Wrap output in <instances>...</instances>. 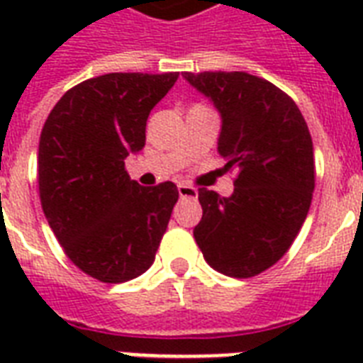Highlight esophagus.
Listing matches in <instances>:
<instances>
[{"instance_id":"1","label":"esophagus","mask_w":363,"mask_h":363,"mask_svg":"<svg viewBox=\"0 0 363 363\" xmlns=\"http://www.w3.org/2000/svg\"><path fill=\"white\" fill-rule=\"evenodd\" d=\"M179 196H181L182 199H196L198 198V190L194 186H188V184H179Z\"/></svg>"}]
</instances>
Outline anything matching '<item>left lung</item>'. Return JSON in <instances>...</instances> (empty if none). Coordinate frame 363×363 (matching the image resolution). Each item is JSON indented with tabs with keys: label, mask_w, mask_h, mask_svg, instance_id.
<instances>
[{
	"label": "left lung",
	"mask_w": 363,
	"mask_h": 363,
	"mask_svg": "<svg viewBox=\"0 0 363 363\" xmlns=\"http://www.w3.org/2000/svg\"><path fill=\"white\" fill-rule=\"evenodd\" d=\"M182 77L220 113L218 154L238 173L230 198L199 188L203 216L194 238L213 269L248 279L286 254L307 218L315 190L309 128L292 98L265 79L245 71Z\"/></svg>",
	"instance_id": "left-lung-1"
}]
</instances>
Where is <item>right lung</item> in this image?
<instances>
[{
  "label": "right lung",
  "instance_id": "1",
  "mask_svg": "<svg viewBox=\"0 0 363 363\" xmlns=\"http://www.w3.org/2000/svg\"><path fill=\"white\" fill-rule=\"evenodd\" d=\"M179 73H107L77 84L50 111L39 139V196L67 258L101 282H125L152 265L173 182L131 181L124 160L145 147L147 118Z\"/></svg>",
  "mask_w": 363,
  "mask_h": 363
}]
</instances>
